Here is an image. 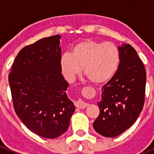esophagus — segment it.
<instances>
[{"label": "esophagus", "instance_id": "1", "mask_svg": "<svg viewBox=\"0 0 154 154\" xmlns=\"http://www.w3.org/2000/svg\"><path fill=\"white\" fill-rule=\"evenodd\" d=\"M75 106L77 107L79 109H83V108H86V106H88V103H86V102H84L83 100H78L77 101L75 102Z\"/></svg>", "mask_w": 154, "mask_h": 154}]
</instances>
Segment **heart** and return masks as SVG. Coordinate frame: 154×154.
<instances>
[{
    "instance_id": "b5f03b06",
    "label": "heart",
    "mask_w": 154,
    "mask_h": 154,
    "mask_svg": "<svg viewBox=\"0 0 154 154\" xmlns=\"http://www.w3.org/2000/svg\"><path fill=\"white\" fill-rule=\"evenodd\" d=\"M120 54L112 42L87 39L77 43L71 54L62 57L60 65L63 74L72 80L83 68V73L93 83L103 84L112 78L119 68Z\"/></svg>"
}]
</instances>
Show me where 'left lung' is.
<instances>
[{
  "label": "left lung",
  "instance_id": "obj_1",
  "mask_svg": "<svg viewBox=\"0 0 154 154\" xmlns=\"http://www.w3.org/2000/svg\"><path fill=\"white\" fill-rule=\"evenodd\" d=\"M120 64L112 78L102 87L100 113L93 123L95 131L116 137L133 125L143 109L146 71L130 45L119 47Z\"/></svg>",
  "mask_w": 154,
  "mask_h": 154
}]
</instances>
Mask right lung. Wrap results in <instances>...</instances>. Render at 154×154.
<instances>
[{"instance_id":"obj_1","label":"right lung","mask_w":154,"mask_h":154,"mask_svg":"<svg viewBox=\"0 0 154 154\" xmlns=\"http://www.w3.org/2000/svg\"><path fill=\"white\" fill-rule=\"evenodd\" d=\"M60 38L46 37L23 48L9 74L15 113L27 128L46 139L66 133L75 109L61 73Z\"/></svg>"}]
</instances>
